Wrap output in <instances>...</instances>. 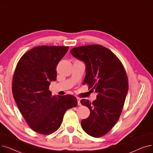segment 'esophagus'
Masks as SVG:
<instances>
[{
  "label": "esophagus",
  "instance_id": "1",
  "mask_svg": "<svg viewBox=\"0 0 153 153\" xmlns=\"http://www.w3.org/2000/svg\"><path fill=\"white\" fill-rule=\"evenodd\" d=\"M77 104H78L79 105H81V102H80L81 99L79 98V97H77Z\"/></svg>",
  "mask_w": 153,
  "mask_h": 153
}]
</instances>
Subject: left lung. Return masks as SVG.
<instances>
[{
    "mask_svg": "<svg viewBox=\"0 0 153 153\" xmlns=\"http://www.w3.org/2000/svg\"><path fill=\"white\" fill-rule=\"evenodd\" d=\"M70 52L85 64L82 84H88L92 92L97 93L92 102L81 101L90 110L89 116L81 121L82 128L92 137H101L113 128L121 114L128 92L126 71L114 53L101 45L77 47Z\"/></svg>",
    "mask_w": 153,
    "mask_h": 153,
    "instance_id": "obj_1",
    "label": "left lung"
}]
</instances>
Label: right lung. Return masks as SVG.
Wrapping results in <instances>:
<instances>
[{
	"label": "right lung",
	"instance_id": "1",
	"mask_svg": "<svg viewBox=\"0 0 153 153\" xmlns=\"http://www.w3.org/2000/svg\"><path fill=\"white\" fill-rule=\"evenodd\" d=\"M68 49L65 46H38L25 53L17 65L13 96L26 122L38 133L56 131L65 111L77 104L75 96H52L49 90L51 82L56 81L57 65Z\"/></svg>",
	"mask_w": 153,
	"mask_h": 153
}]
</instances>
